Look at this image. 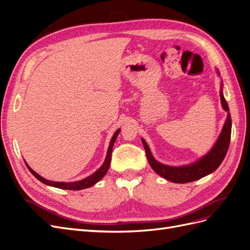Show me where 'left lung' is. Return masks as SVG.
Instances as JSON below:
<instances>
[{
	"label": "left lung",
	"instance_id": "1",
	"mask_svg": "<svg viewBox=\"0 0 250 250\" xmlns=\"http://www.w3.org/2000/svg\"><path fill=\"white\" fill-rule=\"evenodd\" d=\"M220 98L224 110L228 111V119L225 121V124L220 133V137H219L213 149L198 162H196L192 165L185 166V167H170V166L163 165L154 160V157L150 152L147 143L142 139L144 148H145L146 151L148 163L151 166V168H152L158 175H161L162 177L169 181H172V183L186 184L208 175L209 173L214 172L219 166H220V164L224 160L226 152H228L229 150L231 133V118L230 113L229 112V108L223 96L222 89L220 90Z\"/></svg>",
	"mask_w": 250,
	"mask_h": 250
}]
</instances>
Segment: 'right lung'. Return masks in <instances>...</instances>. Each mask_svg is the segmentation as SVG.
Returning a JSON list of instances; mask_svg holds the SVG:
<instances>
[{
	"mask_svg": "<svg viewBox=\"0 0 250 250\" xmlns=\"http://www.w3.org/2000/svg\"><path fill=\"white\" fill-rule=\"evenodd\" d=\"M120 132V129H118L115 134H113V137L110 141L109 144V147H108V151H107V155L106 158H105V162L102 165V167L97 170L93 175H90L84 179H82L80 181H75V183H56V181H51L48 179H44L43 177L40 176L39 174L36 172H34L31 168L29 167L27 165V167L29 169V171L31 172L33 175L39 179L42 183L46 184L48 186H52V187H55V188H64V190H73V191H78V190H82V188H90L92 186H94L95 184H97L98 181H99L101 178H103V176L106 174V172L109 169V165H110V161H111V152H112V147H113V144L116 142V139L118 137V134Z\"/></svg>",
	"mask_w": 250,
	"mask_h": 250,
	"instance_id": "obj_1",
	"label": "right lung"
}]
</instances>
